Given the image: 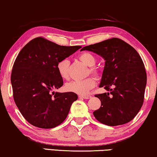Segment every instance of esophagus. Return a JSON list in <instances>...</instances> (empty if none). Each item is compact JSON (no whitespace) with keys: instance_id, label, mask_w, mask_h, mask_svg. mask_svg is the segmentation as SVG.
<instances>
[{"instance_id":"esophagus-1","label":"esophagus","mask_w":157,"mask_h":157,"mask_svg":"<svg viewBox=\"0 0 157 157\" xmlns=\"http://www.w3.org/2000/svg\"><path fill=\"white\" fill-rule=\"evenodd\" d=\"M79 98H83V99H90L91 98V96L90 95H79Z\"/></svg>"}]
</instances>
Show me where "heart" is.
<instances>
[{
  "label": "heart",
  "instance_id": "b5f03b06",
  "mask_svg": "<svg viewBox=\"0 0 157 157\" xmlns=\"http://www.w3.org/2000/svg\"><path fill=\"white\" fill-rule=\"evenodd\" d=\"M78 58L82 63L85 65L90 67L88 72L92 74L96 78L100 76V71L98 68L94 67L96 63V58L93 55L87 52H82L79 55ZM69 65L70 62L67 59H60L57 64V70L58 74L62 78L67 79L69 78ZM96 81L95 79L92 77H90L83 80L72 81L66 84L65 88L67 91L74 92V93L84 95L89 93L92 89L95 87Z\"/></svg>",
  "mask_w": 157,
  "mask_h": 157
}]
</instances>
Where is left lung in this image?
<instances>
[{"label": "left lung", "instance_id": "obj_1", "mask_svg": "<svg viewBox=\"0 0 157 157\" xmlns=\"http://www.w3.org/2000/svg\"><path fill=\"white\" fill-rule=\"evenodd\" d=\"M100 55L105 65L100 87L108 93L98 94L101 107L93 112L99 122L108 126L130 122L142 107L147 85L144 63L137 51L117 37L82 48Z\"/></svg>", "mask_w": 157, "mask_h": 157}]
</instances>
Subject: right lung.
Masks as SVG:
<instances>
[{
	"label": "right lung",
	"mask_w": 157,
	"mask_h": 157,
	"mask_svg": "<svg viewBox=\"0 0 157 157\" xmlns=\"http://www.w3.org/2000/svg\"><path fill=\"white\" fill-rule=\"evenodd\" d=\"M80 48L59 45L37 37L26 44L17 55L10 77L13 99L30 124L51 129L65 121L78 95L72 92H52L63 85L57 64Z\"/></svg>",
	"instance_id": "obj_1"
}]
</instances>
